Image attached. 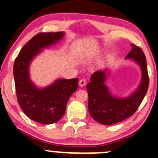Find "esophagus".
<instances>
[{"mask_svg": "<svg viewBox=\"0 0 158 158\" xmlns=\"http://www.w3.org/2000/svg\"><path fill=\"white\" fill-rule=\"evenodd\" d=\"M79 85L80 86H85L86 85V81H85V79H81L79 81Z\"/></svg>", "mask_w": 158, "mask_h": 158, "instance_id": "obj_1", "label": "esophagus"}]
</instances>
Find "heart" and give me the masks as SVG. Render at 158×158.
Masks as SVG:
<instances>
[{"label":"heart","mask_w":158,"mask_h":158,"mask_svg":"<svg viewBox=\"0 0 158 158\" xmlns=\"http://www.w3.org/2000/svg\"><path fill=\"white\" fill-rule=\"evenodd\" d=\"M90 55H91L90 53H88V54H87V56H90Z\"/></svg>","instance_id":"obj_1"}]
</instances>
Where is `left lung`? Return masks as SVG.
<instances>
[{
    "instance_id": "obj_1",
    "label": "left lung",
    "mask_w": 158,
    "mask_h": 158,
    "mask_svg": "<svg viewBox=\"0 0 158 158\" xmlns=\"http://www.w3.org/2000/svg\"><path fill=\"white\" fill-rule=\"evenodd\" d=\"M132 49L126 59H132L138 64L142 71L140 84L136 91L130 96L118 98L111 94L105 84L107 69L95 72L86 85L88 92V108L94 120L104 125H111L124 120L134 114L143 100L149 86L148 66L145 54L141 48L130 44Z\"/></svg>"
}]
</instances>
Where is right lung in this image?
I'll return each instance as SVG.
<instances>
[{"label":"right lung","instance_id":"1","mask_svg":"<svg viewBox=\"0 0 158 158\" xmlns=\"http://www.w3.org/2000/svg\"><path fill=\"white\" fill-rule=\"evenodd\" d=\"M64 32L40 33L22 48L13 65L17 100L23 112L37 123H55L63 117L67 102L78 88L79 79H59L45 88L39 89L31 81L29 65L42 48L55 44Z\"/></svg>","mask_w":158,"mask_h":158}]
</instances>
